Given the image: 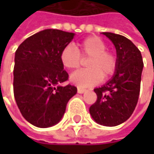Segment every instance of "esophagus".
Instances as JSON below:
<instances>
[{
    "label": "esophagus",
    "mask_w": 154,
    "mask_h": 154,
    "mask_svg": "<svg viewBox=\"0 0 154 154\" xmlns=\"http://www.w3.org/2000/svg\"><path fill=\"white\" fill-rule=\"evenodd\" d=\"M85 92H86V89H85V88H81V87H78V88H77V93H79V94H83V93H85Z\"/></svg>",
    "instance_id": "obj_1"
}]
</instances>
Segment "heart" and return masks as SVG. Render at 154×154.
Returning a JSON list of instances; mask_svg holds the SVG:
<instances>
[{
  "label": "heart",
  "instance_id": "b5f03b06",
  "mask_svg": "<svg viewBox=\"0 0 154 154\" xmlns=\"http://www.w3.org/2000/svg\"><path fill=\"white\" fill-rule=\"evenodd\" d=\"M107 44L99 36H90L78 44L77 47L68 45L60 52V61L68 69H77L82 58L88 59V69L74 72L70 81L78 86H91L98 84L102 77L112 76L118 67V57L114 51L107 50Z\"/></svg>",
  "mask_w": 154,
  "mask_h": 154
}]
</instances>
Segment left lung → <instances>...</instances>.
<instances>
[{"label": "left lung", "mask_w": 154, "mask_h": 154, "mask_svg": "<svg viewBox=\"0 0 154 154\" xmlns=\"http://www.w3.org/2000/svg\"><path fill=\"white\" fill-rule=\"evenodd\" d=\"M103 34L116 47L118 67L106 85L94 90L97 100L89 111L98 124L115 127L129 119L136 109L143 62L138 48L129 39L113 33Z\"/></svg>", "instance_id": "left-lung-1"}]
</instances>
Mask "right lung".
Instances as JSON below:
<instances>
[{"instance_id":"add662e5","label":"right lung","mask_w":154,"mask_h":154,"mask_svg":"<svg viewBox=\"0 0 154 154\" xmlns=\"http://www.w3.org/2000/svg\"><path fill=\"white\" fill-rule=\"evenodd\" d=\"M73 33L45 29L26 38L17 49L13 92L22 116L37 128L57 124L69 100L77 94L75 85H59L69 79L60 52Z\"/></svg>"}]
</instances>
